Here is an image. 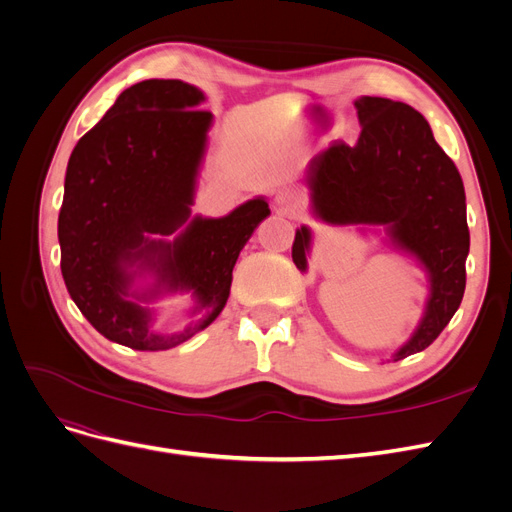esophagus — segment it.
<instances>
[{
    "label": "esophagus",
    "mask_w": 512,
    "mask_h": 512,
    "mask_svg": "<svg viewBox=\"0 0 512 512\" xmlns=\"http://www.w3.org/2000/svg\"><path fill=\"white\" fill-rule=\"evenodd\" d=\"M301 205H303V196L297 190L286 188V190H280L275 194V207L280 213L292 215L301 209Z\"/></svg>",
    "instance_id": "34e87169"
}]
</instances>
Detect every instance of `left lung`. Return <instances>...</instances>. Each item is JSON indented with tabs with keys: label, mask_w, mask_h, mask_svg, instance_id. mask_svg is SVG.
Here are the masks:
<instances>
[{
	"label": "left lung",
	"mask_w": 512,
	"mask_h": 512,
	"mask_svg": "<svg viewBox=\"0 0 512 512\" xmlns=\"http://www.w3.org/2000/svg\"><path fill=\"white\" fill-rule=\"evenodd\" d=\"M356 145L335 143L307 166L316 218L329 224H384L393 245L429 275L421 324L393 361L425 350L451 318L466 290L470 230L466 192L455 162L436 143L425 117L404 102L363 96ZM312 232L294 235L292 260L307 269Z\"/></svg>",
	"instance_id": "obj_1"
}]
</instances>
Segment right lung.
Segmentation results:
<instances>
[{
	"label": "right lung",
	"instance_id": "right-lung-1",
	"mask_svg": "<svg viewBox=\"0 0 512 512\" xmlns=\"http://www.w3.org/2000/svg\"><path fill=\"white\" fill-rule=\"evenodd\" d=\"M203 100L183 81L136 83L68 160L57 222L61 275L91 327L132 350L175 348L209 327L228 301L239 252L271 213L265 198H254L224 218H190L213 119L198 108ZM141 272H153L157 284L136 295L129 288ZM177 289L193 290L204 318L181 334H153L150 313L129 297Z\"/></svg>",
	"mask_w": 512,
	"mask_h": 512
}]
</instances>
